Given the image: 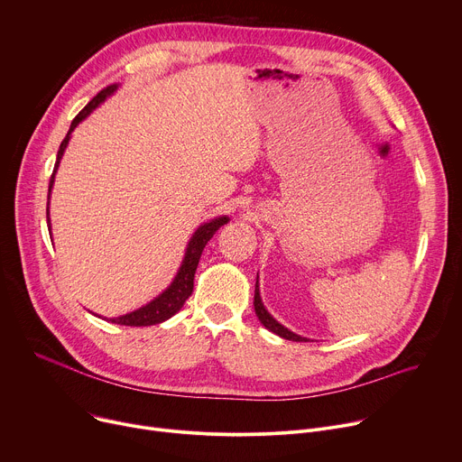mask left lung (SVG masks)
Here are the masks:
<instances>
[{
    "label": "left lung",
    "mask_w": 462,
    "mask_h": 462,
    "mask_svg": "<svg viewBox=\"0 0 462 462\" xmlns=\"http://www.w3.org/2000/svg\"><path fill=\"white\" fill-rule=\"evenodd\" d=\"M254 306H255V315L259 317V320H261V324L263 327L266 328V330H270V332H274L276 336H280V337H283V339H289V341H310L308 337H302V336H298V334H294V332H291V330H287L285 327H282V324L270 315L266 310H264V306H263V300H261V294H259V276H257V282H255V296H254Z\"/></svg>",
    "instance_id": "obj_1"
}]
</instances>
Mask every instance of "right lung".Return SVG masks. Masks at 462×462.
Instances as JSON below:
<instances>
[{
	"label": "right lung",
	"mask_w": 462,
	"mask_h": 462,
	"mask_svg": "<svg viewBox=\"0 0 462 462\" xmlns=\"http://www.w3.org/2000/svg\"><path fill=\"white\" fill-rule=\"evenodd\" d=\"M117 89V86H107L106 89H102L86 107L81 110L74 121L70 123V128H69V134L65 135V140L61 142L60 145V151H58V160H56V166H53V173H51V179H50V186H48V199H50V192H51V186H53V177H56V171L60 168V160L69 145V140H70V132L84 121L95 107L106 100V97H110L114 91ZM46 220H48V226H50V216L46 212ZM229 218L227 216H220V218H214L203 226L198 227V231L194 233V236L189 238L188 242V248H186V254H184V259H182V264L179 268V273L175 276V280L171 282V285L158 294L154 300H151L149 304H145L143 308L135 310V311H130L126 315H121V317H116V319H110V322H116V324H123V327H152V324H160L168 320L170 317H173L182 306L184 302L188 300V296L192 294L194 291V276H196V268L199 264V257L203 254V248L207 246V242L214 236V233L218 231L224 224H227Z\"/></svg>",
	"instance_id": "obj_1"
}]
</instances>
